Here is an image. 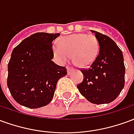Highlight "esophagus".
Returning <instances> with one entry per match:
<instances>
[{"mask_svg":"<svg viewBox=\"0 0 134 134\" xmlns=\"http://www.w3.org/2000/svg\"><path fill=\"white\" fill-rule=\"evenodd\" d=\"M67 75H70L71 72L72 71L73 69L72 67H67Z\"/></svg>","mask_w":134,"mask_h":134,"instance_id":"obj_1","label":"esophagus"}]
</instances>
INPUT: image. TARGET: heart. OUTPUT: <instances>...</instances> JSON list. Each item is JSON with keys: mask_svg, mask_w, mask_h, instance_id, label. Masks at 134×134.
<instances>
[{"mask_svg": "<svg viewBox=\"0 0 134 134\" xmlns=\"http://www.w3.org/2000/svg\"><path fill=\"white\" fill-rule=\"evenodd\" d=\"M53 52L60 64H65L72 55L79 67H87L95 62L99 52V43L93 34H75L62 38L53 45Z\"/></svg>", "mask_w": 134, "mask_h": 134, "instance_id": "heart-1", "label": "heart"}]
</instances>
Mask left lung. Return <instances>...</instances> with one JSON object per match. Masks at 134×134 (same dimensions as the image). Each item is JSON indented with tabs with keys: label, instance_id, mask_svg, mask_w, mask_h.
I'll list each match as a JSON object with an SVG mask.
<instances>
[{
	"label": "left lung",
	"instance_id": "1",
	"mask_svg": "<svg viewBox=\"0 0 134 134\" xmlns=\"http://www.w3.org/2000/svg\"><path fill=\"white\" fill-rule=\"evenodd\" d=\"M99 53L89 69L82 70L83 81L77 85L80 93L93 104H105L115 100L125 84L124 56L115 42L96 31Z\"/></svg>",
	"mask_w": 134,
	"mask_h": 134
}]
</instances>
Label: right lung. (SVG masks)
I'll return each instance as SVG.
<instances>
[{"mask_svg": "<svg viewBox=\"0 0 134 134\" xmlns=\"http://www.w3.org/2000/svg\"><path fill=\"white\" fill-rule=\"evenodd\" d=\"M60 34H34L14 48L8 65L7 85L13 99L29 108L49 103L67 69L52 60V41Z\"/></svg>", "mask_w": 134, "mask_h": 134, "instance_id": "add662e5", "label": "right lung"}]
</instances>
